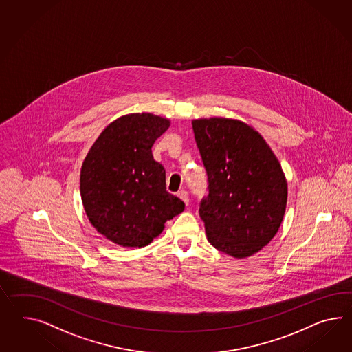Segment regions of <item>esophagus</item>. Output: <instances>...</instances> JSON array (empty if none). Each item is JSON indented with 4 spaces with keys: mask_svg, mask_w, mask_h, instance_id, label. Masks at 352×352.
<instances>
[{
    "mask_svg": "<svg viewBox=\"0 0 352 352\" xmlns=\"http://www.w3.org/2000/svg\"><path fill=\"white\" fill-rule=\"evenodd\" d=\"M178 197L181 199L186 205H188V202H190V199H188V192L187 190H182L178 192Z\"/></svg>",
    "mask_w": 352,
    "mask_h": 352,
    "instance_id": "34e87169",
    "label": "esophagus"
}]
</instances>
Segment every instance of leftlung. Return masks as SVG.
Masks as SVG:
<instances>
[{
  "label": "left lung",
  "mask_w": 352,
  "mask_h": 352,
  "mask_svg": "<svg viewBox=\"0 0 352 352\" xmlns=\"http://www.w3.org/2000/svg\"><path fill=\"white\" fill-rule=\"evenodd\" d=\"M208 173L209 195L201 219L214 248L251 256L276 236L285 217L287 181L265 140L243 122L226 118L192 122Z\"/></svg>",
  "instance_id": "1"
}]
</instances>
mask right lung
Returning a JSON list of instances; mask_svg holds the SVG:
<instances>
[{"label":"right lung","instance_id":"obj_1","mask_svg":"<svg viewBox=\"0 0 352 352\" xmlns=\"http://www.w3.org/2000/svg\"><path fill=\"white\" fill-rule=\"evenodd\" d=\"M170 122L157 115H124L107 125L80 170V196L98 233L123 248H144L184 202L165 187V169L152 156Z\"/></svg>","mask_w":352,"mask_h":352}]
</instances>
